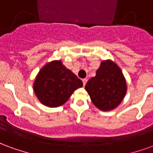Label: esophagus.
I'll return each instance as SVG.
<instances>
[{
  "label": "esophagus",
  "mask_w": 153,
  "mask_h": 153,
  "mask_svg": "<svg viewBox=\"0 0 153 153\" xmlns=\"http://www.w3.org/2000/svg\"><path fill=\"white\" fill-rule=\"evenodd\" d=\"M87 81H88V79H83V86H85V84H86Z\"/></svg>",
  "instance_id": "1"
}]
</instances>
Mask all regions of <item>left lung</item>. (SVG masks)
<instances>
[{
  "label": "left lung",
  "mask_w": 153,
  "mask_h": 153,
  "mask_svg": "<svg viewBox=\"0 0 153 153\" xmlns=\"http://www.w3.org/2000/svg\"><path fill=\"white\" fill-rule=\"evenodd\" d=\"M85 89L95 106L103 111L115 109L124 99L127 85L120 67L112 60H103L96 76L88 81Z\"/></svg>",
  "instance_id": "1"
}]
</instances>
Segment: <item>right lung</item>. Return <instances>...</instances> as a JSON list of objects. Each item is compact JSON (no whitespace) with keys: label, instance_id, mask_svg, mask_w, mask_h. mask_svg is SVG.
Instances as JSON below:
<instances>
[{"label":"right lung","instance_id":"right-lung-1","mask_svg":"<svg viewBox=\"0 0 153 153\" xmlns=\"http://www.w3.org/2000/svg\"><path fill=\"white\" fill-rule=\"evenodd\" d=\"M83 87V82L60 60L46 64L39 71L33 83L36 96L43 105L57 107L65 103L72 93Z\"/></svg>","mask_w":153,"mask_h":153}]
</instances>
